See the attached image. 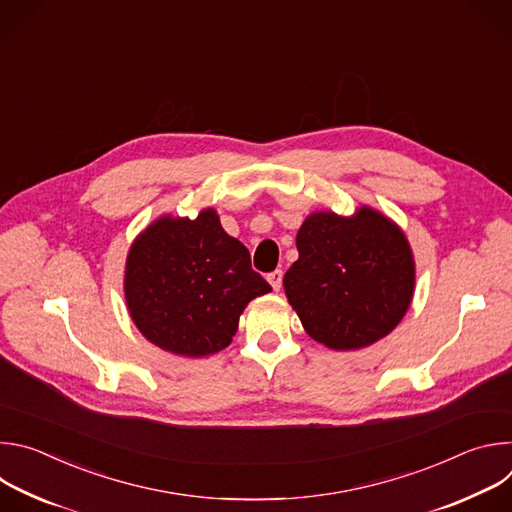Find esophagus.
I'll use <instances>...</instances> for the list:
<instances>
[{"mask_svg": "<svg viewBox=\"0 0 512 512\" xmlns=\"http://www.w3.org/2000/svg\"><path fill=\"white\" fill-rule=\"evenodd\" d=\"M267 281L271 283V287H273L275 291H279V287H281V281H283V271H281V269H275V271L267 273Z\"/></svg>", "mask_w": 512, "mask_h": 512, "instance_id": "esophagus-1", "label": "esophagus"}]
</instances>
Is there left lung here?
Returning a JSON list of instances; mask_svg holds the SVG:
<instances>
[{
	"label": "left lung",
	"mask_w": 512,
	"mask_h": 512,
	"mask_svg": "<svg viewBox=\"0 0 512 512\" xmlns=\"http://www.w3.org/2000/svg\"><path fill=\"white\" fill-rule=\"evenodd\" d=\"M296 245L300 257L283 287L316 342L356 350L395 330L413 298L415 261L391 218L371 206L352 216L314 212Z\"/></svg>",
	"instance_id": "8db88e82"
}]
</instances>
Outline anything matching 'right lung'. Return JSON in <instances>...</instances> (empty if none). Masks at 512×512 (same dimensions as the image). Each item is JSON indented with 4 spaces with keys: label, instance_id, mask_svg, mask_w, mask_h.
Here are the masks:
<instances>
[{
    "label": "right lung",
    "instance_id": "obj_1",
    "mask_svg": "<svg viewBox=\"0 0 512 512\" xmlns=\"http://www.w3.org/2000/svg\"><path fill=\"white\" fill-rule=\"evenodd\" d=\"M269 291L214 208L194 221L160 216L133 241L125 263V302L137 330L188 358L227 348L247 304Z\"/></svg>",
    "mask_w": 512,
    "mask_h": 512
}]
</instances>
